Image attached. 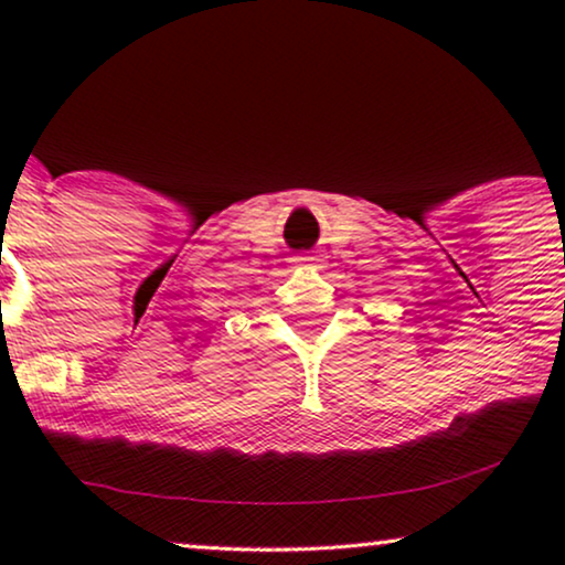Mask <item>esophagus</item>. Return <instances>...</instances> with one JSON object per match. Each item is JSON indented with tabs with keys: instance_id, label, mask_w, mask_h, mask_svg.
Segmentation results:
<instances>
[{
	"instance_id": "esophagus-1",
	"label": "esophagus",
	"mask_w": 565,
	"mask_h": 565,
	"mask_svg": "<svg viewBox=\"0 0 565 565\" xmlns=\"http://www.w3.org/2000/svg\"><path fill=\"white\" fill-rule=\"evenodd\" d=\"M298 262H313V257H298Z\"/></svg>"
}]
</instances>
